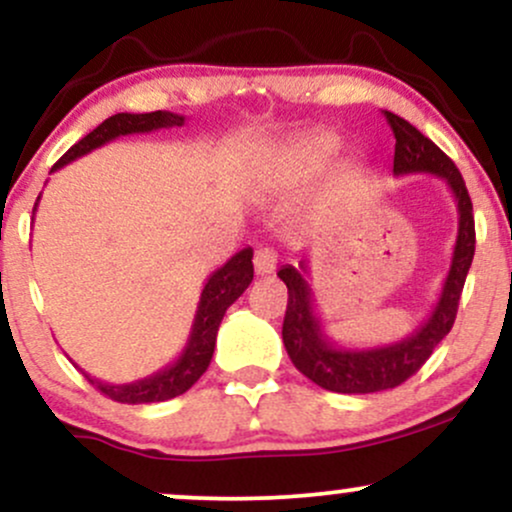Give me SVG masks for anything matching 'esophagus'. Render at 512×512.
<instances>
[{
    "mask_svg": "<svg viewBox=\"0 0 512 512\" xmlns=\"http://www.w3.org/2000/svg\"><path fill=\"white\" fill-rule=\"evenodd\" d=\"M252 262H255V272L260 274V276L274 274V269H276V252H274V248H267V245L257 248L255 250V257H252Z\"/></svg>",
    "mask_w": 512,
    "mask_h": 512,
    "instance_id": "esophagus-1",
    "label": "esophagus"
}]
</instances>
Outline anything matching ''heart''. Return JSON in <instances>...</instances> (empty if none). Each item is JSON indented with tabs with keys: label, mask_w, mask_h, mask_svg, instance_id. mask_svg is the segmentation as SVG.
I'll return each instance as SVG.
<instances>
[{
	"label": "heart",
	"mask_w": 512,
	"mask_h": 512,
	"mask_svg": "<svg viewBox=\"0 0 512 512\" xmlns=\"http://www.w3.org/2000/svg\"><path fill=\"white\" fill-rule=\"evenodd\" d=\"M339 142L337 134L317 132L310 137L298 139L286 149L276 151L264 161L260 170V185L269 195H296L305 190L325 173L332 158L337 156ZM358 175L356 163H344L337 170L339 180H351Z\"/></svg>",
	"instance_id": "b5f03b06"
}]
</instances>
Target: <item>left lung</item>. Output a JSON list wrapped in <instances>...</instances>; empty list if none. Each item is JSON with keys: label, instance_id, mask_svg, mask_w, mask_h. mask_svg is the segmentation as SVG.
<instances>
[{"label": "left lung", "instance_id": "left-lung-1", "mask_svg": "<svg viewBox=\"0 0 512 512\" xmlns=\"http://www.w3.org/2000/svg\"><path fill=\"white\" fill-rule=\"evenodd\" d=\"M385 117L397 139L392 173H431L443 180L457 202V238L443 291H440L431 315L409 337L392 344L358 349V346H339L334 342L322 327L320 315L315 313L313 289H310L308 281V255H301L298 267L284 264L276 272V276L289 289V305H286L281 337H284V346L289 351L293 366L301 370L305 378L313 380L315 385L325 387L330 392H342V395H370V392L392 390V387L402 385L404 380H409L416 370L424 366L433 349L452 330L464 279H467L469 267H472L474 243H477L474 240L472 199H469V192L455 163L431 139L424 137L419 129L409 125L404 117L387 113V110Z\"/></svg>", "mask_w": 512, "mask_h": 512}]
</instances>
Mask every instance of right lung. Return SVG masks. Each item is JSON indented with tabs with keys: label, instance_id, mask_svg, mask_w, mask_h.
I'll return each instance as SVG.
<instances>
[{
	"label": "right lung",
	"instance_id": "obj_1",
	"mask_svg": "<svg viewBox=\"0 0 512 512\" xmlns=\"http://www.w3.org/2000/svg\"><path fill=\"white\" fill-rule=\"evenodd\" d=\"M182 125H185V117L168 113V110H156V113H117L113 117H108V120H103L93 132H88L81 142H76L72 149L52 166V170H60L62 166H67V163L76 161V158L91 154L98 146L113 142L117 137H125V134H144L154 132V129ZM35 207H38V202H35ZM252 274H255L252 272V248H243L236 252L223 267L216 269L214 274H209L207 284H204L202 289V296H199L195 322H192V332L190 337H187L185 349H182V354L175 358L170 366L161 368L154 375H146L142 380H134V383L125 385L103 383V380H96L88 373H84L88 383L96 385L105 397L122 404L166 402V399H173L182 395V392H187L199 378H202L204 370L209 368L216 346V332H219L223 315H226V310L231 308L240 296H243V291L248 289Z\"/></svg>",
	"mask_w": 512,
	"mask_h": 512
}]
</instances>
